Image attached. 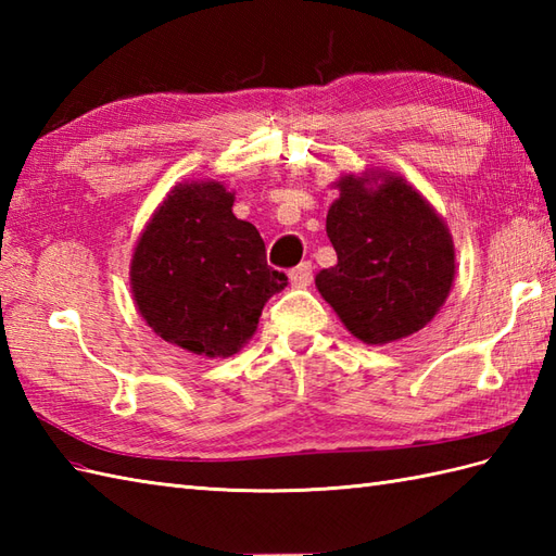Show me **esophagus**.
Returning a JSON list of instances; mask_svg holds the SVG:
<instances>
[{
  "label": "esophagus",
  "instance_id": "obj_1",
  "mask_svg": "<svg viewBox=\"0 0 556 556\" xmlns=\"http://www.w3.org/2000/svg\"><path fill=\"white\" fill-rule=\"evenodd\" d=\"M289 279H291V285L299 287V289L311 287V281H313V263H308V260H305V263L293 267L289 271Z\"/></svg>",
  "mask_w": 556,
  "mask_h": 556
}]
</instances>
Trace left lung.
I'll return each mask as SVG.
<instances>
[{
    "label": "left lung",
    "mask_w": 556,
    "mask_h": 556,
    "mask_svg": "<svg viewBox=\"0 0 556 556\" xmlns=\"http://www.w3.org/2000/svg\"><path fill=\"white\" fill-rule=\"evenodd\" d=\"M341 176L327 212L337 265L315 277L353 337L389 344L428 325L454 281V243L446 224L401 176Z\"/></svg>",
    "instance_id": "1"
}]
</instances>
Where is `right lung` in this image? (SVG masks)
Returning a JSON list of instances; mask_svg holds the SVG:
<instances>
[{"instance_id":"obj_1","label":"right lung","mask_w":556,"mask_h":556,"mask_svg":"<svg viewBox=\"0 0 556 556\" xmlns=\"http://www.w3.org/2000/svg\"><path fill=\"white\" fill-rule=\"evenodd\" d=\"M233 193L215 181L179 184L140 236L131 289L155 332L198 356L227 358L253 337L263 305L287 287L265 241L236 219Z\"/></svg>"}]
</instances>
